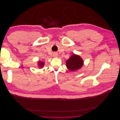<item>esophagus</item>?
Listing matches in <instances>:
<instances>
[{
	"label": "esophagus",
	"mask_w": 120,
	"mask_h": 120,
	"mask_svg": "<svg viewBox=\"0 0 120 120\" xmlns=\"http://www.w3.org/2000/svg\"><path fill=\"white\" fill-rule=\"evenodd\" d=\"M53 56L54 57H57L58 56L57 54L56 53H54L53 54Z\"/></svg>",
	"instance_id": "1"
}]
</instances>
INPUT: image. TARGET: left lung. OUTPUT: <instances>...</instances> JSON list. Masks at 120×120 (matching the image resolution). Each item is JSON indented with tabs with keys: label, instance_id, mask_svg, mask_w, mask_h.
Listing matches in <instances>:
<instances>
[{
	"label": "left lung",
	"instance_id": "8db88e82",
	"mask_svg": "<svg viewBox=\"0 0 120 120\" xmlns=\"http://www.w3.org/2000/svg\"><path fill=\"white\" fill-rule=\"evenodd\" d=\"M83 61L82 57L77 54H74L70 59L66 61L67 67L71 71H77L83 66Z\"/></svg>",
	"mask_w": 120,
	"mask_h": 120
}]
</instances>
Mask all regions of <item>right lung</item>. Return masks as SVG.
Listing matches in <instances>:
<instances>
[{"instance_id":"1","label":"right lung","mask_w":120,"mask_h":120,"mask_svg":"<svg viewBox=\"0 0 120 120\" xmlns=\"http://www.w3.org/2000/svg\"><path fill=\"white\" fill-rule=\"evenodd\" d=\"M38 66H39V68H42L44 66L45 63H44V62H42V61H38Z\"/></svg>"}]
</instances>
